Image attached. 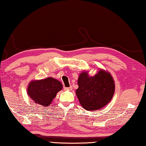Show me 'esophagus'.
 I'll use <instances>...</instances> for the list:
<instances>
[{
	"mask_svg": "<svg viewBox=\"0 0 146 146\" xmlns=\"http://www.w3.org/2000/svg\"><path fill=\"white\" fill-rule=\"evenodd\" d=\"M64 90H72V86L64 87Z\"/></svg>",
	"mask_w": 146,
	"mask_h": 146,
	"instance_id": "esophagus-1",
	"label": "esophagus"
}]
</instances>
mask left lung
<instances>
[{"instance_id": "obj_1", "label": "left lung", "mask_w": 146, "mask_h": 146, "mask_svg": "<svg viewBox=\"0 0 146 146\" xmlns=\"http://www.w3.org/2000/svg\"><path fill=\"white\" fill-rule=\"evenodd\" d=\"M88 71L80 73L76 95L80 105L87 111H96L105 107L115 93V81L110 72L100 69L94 76Z\"/></svg>"}]
</instances>
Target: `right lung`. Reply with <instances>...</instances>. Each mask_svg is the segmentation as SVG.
<instances>
[{
  "instance_id": "add662e5",
  "label": "right lung",
  "mask_w": 146,
  "mask_h": 146,
  "mask_svg": "<svg viewBox=\"0 0 146 146\" xmlns=\"http://www.w3.org/2000/svg\"><path fill=\"white\" fill-rule=\"evenodd\" d=\"M62 88L61 82L54 78L33 80L28 84L27 94L35 104L48 107Z\"/></svg>"
}]
</instances>
